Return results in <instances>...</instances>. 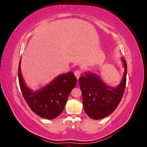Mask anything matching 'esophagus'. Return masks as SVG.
Segmentation results:
<instances>
[{"mask_svg": "<svg viewBox=\"0 0 147 147\" xmlns=\"http://www.w3.org/2000/svg\"><path fill=\"white\" fill-rule=\"evenodd\" d=\"M81 74H82V71H81L80 70H75V72H74L75 76L77 77V79H78V78H80V77Z\"/></svg>", "mask_w": 147, "mask_h": 147, "instance_id": "esophagus-1", "label": "esophagus"}]
</instances>
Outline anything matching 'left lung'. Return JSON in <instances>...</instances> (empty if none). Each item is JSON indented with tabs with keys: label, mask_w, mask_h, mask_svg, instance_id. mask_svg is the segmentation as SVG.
Segmentation results:
<instances>
[{
	"label": "left lung",
	"mask_w": 147,
	"mask_h": 147,
	"mask_svg": "<svg viewBox=\"0 0 147 147\" xmlns=\"http://www.w3.org/2000/svg\"><path fill=\"white\" fill-rule=\"evenodd\" d=\"M124 72L121 82L117 87H110L97 75L86 72L79 78L82 92L83 107L86 113L93 119H100L109 116L117 108L121 101L126 83L127 65L122 57Z\"/></svg>",
	"instance_id": "1"
}]
</instances>
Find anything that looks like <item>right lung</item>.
I'll return each instance as SVG.
<instances>
[{
  "label": "right lung",
  "mask_w": 147,
  "mask_h": 147,
  "mask_svg": "<svg viewBox=\"0 0 147 147\" xmlns=\"http://www.w3.org/2000/svg\"><path fill=\"white\" fill-rule=\"evenodd\" d=\"M19 63L18 78L21 91L25 100L33 112L42 118L55 119L63 112L70 91L77 84L72 72L57 76L46 86L33 91L26 85Z\"/></svg>",
  "instance_id": "add662e5"
}]
</instances>
